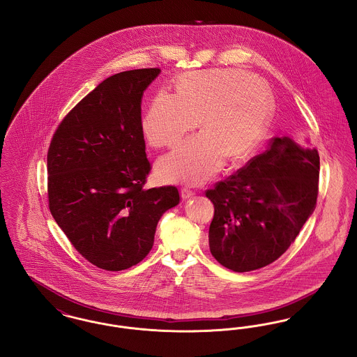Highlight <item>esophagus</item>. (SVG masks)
Segmentation results:
<instances>
[{
  "instance_id": "34e87169",
  "label": "esophagus",
  "mask_w": 357,
  "mask_h": 357,
  "mask_svg": "<svg viewBox=\"0 0 357 357\" xmlns=\"http://www.w3.org/2000/svg\"><path fill=\"white\" fill-rule=\"evenodd\" d=\"M194 194H195V191H194V190H191L190 187H182V190H181V195H182V198H183V199L191 198Z\"/></svg>"
}]
</instances>
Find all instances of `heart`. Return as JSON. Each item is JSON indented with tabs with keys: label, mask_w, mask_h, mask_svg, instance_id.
Wrapping results in <instances>:
<instances>
[{
	"label": "heart",
	"mask_w": 357,
	"mask_h": 357,
	"mask_svg": "<svg viewBox=\"0 0 357 357\" xmlns=\"http://www.w3.org/2000/svg\"><path fill=\"white\" fill-rule=\"evenodd\" d=\"M271 118V98L255 77L237 69L194 70L176 82V93L159 91L142 127L153 147H174L195 130L201 135L160 159L158 174L167 182L202 183L225 159L248 158L264 139Z\"/></svg>",
	"instance_id": "1"
}]
</instances>
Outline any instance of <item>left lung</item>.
Segmentation results:
<instances>
[{
    "label": "left lung",
    "mask_w": 357,
    "mask_h": 357,
    "mask_svg": "<svg viewBox=\"0 0 357 357\" xmlns=\"http://www.w3.org/2000/svg\"><path fill=\"white\" fill-rule=\"evenodd\" d=\"M320 156L288 136L206 191L214 204L208 229L213 257L225 268L261 269L288 250L316 208Z\"/></svg>",
    "instance_id": "obj_1"
}]
</instances>
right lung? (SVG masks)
Instances as JSON below:
<instances>
[{
	"label": "right lung",
	"mask_w": 357,
	"mask_h": 357,
	"mask_svg": "<svg viewBox=\"0 0 357 357\" xmlns=\"http://www.w3.org/2000/svg\"><path fill=\"white\" fill-rule=\"evenodd\" d=\"M160 73L134 69L105 79L59 124L48 150L52 217L95 266L119 272L150 253L156 225L179 204L175 186L144 188L151 165L142 98Z\"/></svg>",
	"instance_id": "obj_1"
}]
</instances>
